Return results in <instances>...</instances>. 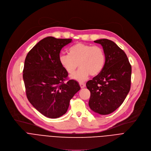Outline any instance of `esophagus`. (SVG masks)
<instances>
[{
    "instance_id": "34e87169",
    "label": "esophagus",
    "mask_w": 151,
    "mask_h": 151,
    "mask_svg": "<svg viewBox=\"0 0 151 151\" xmlns=\"http://www.w3.org/2000/svg\"><path fill=\"white\" fill-rule=\"evenodd\" d=\"M79 85H80V86L81 88H85V86H86L85 83H83V82L79 83Z\"/></svg>"
}]
</instances>
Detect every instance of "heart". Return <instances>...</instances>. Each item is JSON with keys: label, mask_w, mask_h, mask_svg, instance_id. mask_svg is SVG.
I'll return each mask as SVG.
<instances>
[{"label": "heart", "mask_w": 151, "mask_h": 151, "mask_svg": "<svg viewBox=\"0 0 151 151\" xmlns=\"http://www.w3.org/2000/svg\"><path fill=\"white\" fill-rule=\"evenodd\" d=\"M68 52L69 54L60 55V64L70 75L73 74L79 66L80 69L72 78L80 82H85L90 75L99 74L105 63V53L100 46L79 42L71 46Z\"/></svg>", "instance_id": "heart-1"}]
</instances>
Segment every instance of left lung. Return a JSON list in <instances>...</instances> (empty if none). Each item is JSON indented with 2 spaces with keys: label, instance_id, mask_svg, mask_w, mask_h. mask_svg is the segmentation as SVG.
<instances>
[{
  "label": "left lung",
  "instance_id": "left-lung-1",
  "mask_svg": "<svg viewBox=\"0 0 151 151\" xmlns=\"http://www.w3.org/2000/svg\"><path fill=\"white\" fill-rule=\"evenodd\" d=\"M105 51L106 60L101 71L86 83L92 111L107 115L119 108L131 88V65L125 52L114 42L103 39L94 41Z\"/></svg>",
  "mask_w": 151,
  "mask_h": 151
}]
</instances>
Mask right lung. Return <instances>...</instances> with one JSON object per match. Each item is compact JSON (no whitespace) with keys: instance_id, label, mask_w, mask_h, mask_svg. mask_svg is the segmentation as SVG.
<instances>
[{"instance_id":"add662e5","label":"right lung","mask_w":151,"mask_h":151,"mask_svg":"<svg viewBox=\"0 0 151 151\" xmlns=\"http://www.w3.org/2000/svg\"><path fill=\"white\" fill-rule=\"evenodd\" d=\"M72 40L44 38L29 51L25 60L23 78L27 99L48 118L57 119L65 114L71 99L80 89L76 80L65 82L68 74L59 62L62 48Z\"/></svg>"}]
</instances>
